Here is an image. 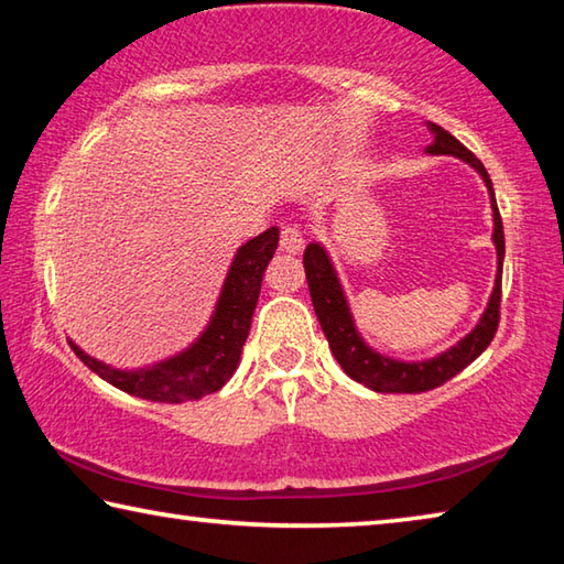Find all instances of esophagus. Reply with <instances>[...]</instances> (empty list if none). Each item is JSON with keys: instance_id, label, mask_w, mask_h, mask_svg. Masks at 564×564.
Masks as SVG:
<instances>
[{"instance_id": "1", "label": "esophagus", "mask_w": 564, "mask_h": 564, "mask_svg": "<svg viewBox=\"0 0 564 564\" xmlns=\"http://www.w3.org/2000/svg\"><path fill=\"white\" fill-rule=\"evenodd\" d=\"M305 246L303 231L295 224H285L281 226V251L285 253H301Z\"/></svg>"}]
</instances>
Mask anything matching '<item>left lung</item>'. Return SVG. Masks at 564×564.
<instances>
[{
    "mask_svg": "<svg viewBox=\"0 0 564 564\" xmlns=\"http://www.w3.org/2000/svg\"><path fill=\"white\" fill-rule=\"evenodd\" d=\"M431 131L435 133L433 147H427V154H451L467 161V164L480 171L485 184L490 188L492 196V216H495V234L492 241L498 248V279H495V289L490 295L488 311L482 313L480 323H477L473 333L445 350L443 356L420 360V362H400L393 358L378 356L376 350H370L362 338L358 336L356 326H352L346 295L340 291V283L336 279V271L328 261L326 251L318 243H308L303 251V269L305 279H308V291L313 301V311H316L318 323L323 333H326L328 346L333 356L340 362V368L346 373L358 380V383L378 390V393H425V390H433L443 386L453 376L460 373L465 366L480 356V352L490 346V340L498 333L500 323V301H502V256H505V234H502V218L498 212V204H495L492 194V181L488 171L480 164L470 149L463 147L453 133L431 123Z\"/></svg>",
    "mask_w": 564,
    "mask_h": 564,
    "instance_id": "8db88e82",
    "label": "left lung"
}]
</instances>
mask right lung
I'll use <instances>...</instances> for the list:
<instances>
[{"mask_svg": "<svg viewBox=\"0 0 564 564\" xmlns=\"http://www.w3.org/2000/svg\"><path fill=\"white\" fill-rule=\"evenodd\" d=\"M275 248H279V228L275 226L238 248L206 333L176 358L159 362L154 368L119 370L94 360L74 343L69 346L84 366L129 395L154 400V403H184V400L212 395L226 386L238 366L248 330H251L263 271L273 259Z\"/></svg>", "mask_w": 564, "mask_h": 564, "instance_id": "add662e5", "label": "right lung"}]
</instances>
